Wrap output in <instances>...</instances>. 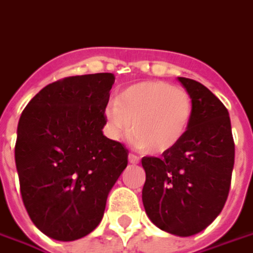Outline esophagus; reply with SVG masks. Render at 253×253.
<instances>
[{"mask_svg": "<svg viewBox=\"0 0 253 253\" xmlns=\"http://www.w3.org/2000/svg\"><path fill=\"white\" fill-rule=\"evenodd\" d=\"M128 161H129L130 164H137L139 163V157L135 156V154H129V156H128Z\"/></svg>", "mask_w": 253, "mask_h": 253, "instance_id": "1", "label": "esophagus"}]
</instances>
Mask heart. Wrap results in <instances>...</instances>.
I'll return each mask as SVG.
<instances>
[{
	"mask_svg": "<svg viewBox=\"0 0 253 253\" xmlns=\"http://www.w3.org/2000/svg\"><path fill=\"white\" fill-rule=\"evenodd\" d=\"M193 100L187 90L164 81H146L123 90L104 110L110 137L129 133L137 147L161 154L173 149L189 129Z\"/></svg>",
	"mask_w": 253,
	"mask_h": 253,
	"instance_id": "b5f03b06",
	"label": "heart"
}]
</instances>
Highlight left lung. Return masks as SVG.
Instances as JSON below:
<instances>
[{
    "label": "left lung",
    "instance_id": "1",
    "mask_svg": "<svg viewBox=\"0 0 253 253\" xmlns=\"http://www.w3.org/2000/svg\"><path fill=\"white\" fill-rule=\"evenodd\" d=\"M193 100L186 135L161 158L143 157L142 200L158 229L179 237L207 229L222 212L234 167L229 111L207 86L177 77Z\"/></svg>",
    "mask_w": 253,
    "mask_h": 253
}]
</instances>
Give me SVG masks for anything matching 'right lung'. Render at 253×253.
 Instances as JSON below:
<instances>
[{
  "label": "right lung",
  "instance_id": "obj_1",
  "mask_svg": "<svg viewBox=\"0 0 253 253\" xmlns=\"http://www.w3.org/2000/svg\"><path fill=\"white\" fill-rule=\"evenodd\" d=\"M111 73L67 77L23 110L15 146L20 193L37 229L57 241L88 236L128 165L124 144L103 135Z\"/></svg>",
  "mask_w": 253,
  "mask_h": 253
}]
</instances>
